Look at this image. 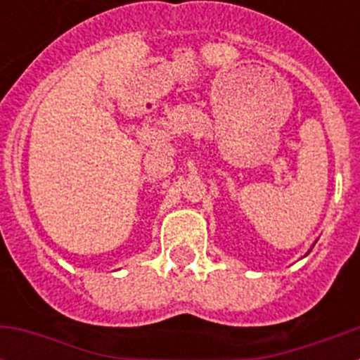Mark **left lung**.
I'll return each instance as SVG.
<instances>
[{
	"mask_svg": "<svg viewBox=\"0 0 360 360\" xmlns=\"http://www.w3.org/2000/svg\"><path fill=\"white\" fill-rule=\"evenodd\" d=\"M314 245H316V243H314ZM314 245H311V247H314ZM311 247H310V250H311ZM310 250H308V252H310ZM308 252H307V254H308ZM307 254H304V256H307Z\"/></svg>",
	"mask_w": 360,
	"mask_h": 360,
	"instance_id": "1",
	"label": "left lung"
}]
</instances>
